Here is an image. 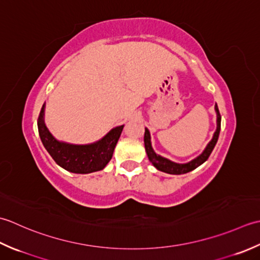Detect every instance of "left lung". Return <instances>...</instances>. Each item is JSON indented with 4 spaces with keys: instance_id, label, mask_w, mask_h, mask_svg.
<instances>
[{
    "instance_id": "1",
    "label": "left lung",
    "mask_w": 260,
    "mask_h": 260,
    "mask_svg": "<svg viewBox=\"0 0 260 260\" xmlns=\"http://www.w3.org/2000/svg\"><path fill=\"white\" fill-rule=\"evenodd\" d=\"M215 111H216V115H218V119H216L218 126H216V131L214 132L213 139L210 141V144L205 148V150L203 151L202 155H200L198 158H195V159H193L192 161H189L187 164H176L166 159V158H162L160 156L156 155L151 148L150 134L149 131H148V129H146L145 130V147H146L148 158H149V160L152 162V165L155 166L158 171L167 173V174H173V175H181V174L188 173L197 167H199L200 165H202V164L210 157L212 150L214 149V147L216 145V141L219 139L220 129H221V115L219 112L218 105L216 104H215Z\"/></svg>"
}]
</instances>
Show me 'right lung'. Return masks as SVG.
<instances>
[{"instance_id":"right-lung-1","label":"right lung","mask_w":260,"mask_h":260,"mask_svg":"<svg viewBox=\"0 0 260 260\" xmlns=\"http://www.w3.org/2000/svg\"><path fill=\"white\" fill-rule=\"evenodd\" d=\"M45 104L38 116V131L42 145L52 159L68 172L76 174H88L103 169L112 158L116 142L124 125L111 130L103 139L92 145H70L57 141L50 135L44 122Z\"/></svg>"}]
</instances>
